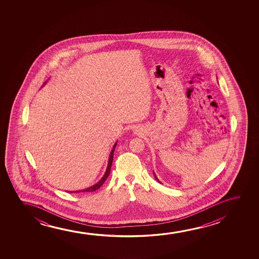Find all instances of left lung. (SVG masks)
Masks as SVG:
<instances>
[{
	"mask_svg": "<svg viewBox=\"0 0 259 259\" xmlns=\"http://www.w3.org/2000/svg\"><path fill=\"white\" fill-rule=\"evenodd\" d=\"M155 177H156V175H155ZM156 181H158V182H160V181H158V180H157V178L156 177Z\"/></svg>",
	"mask_w": 259,
	"mask_h": 259,
	"instance_id": "1",
	"label": "left lung"
}]
</instances>
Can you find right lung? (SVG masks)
Wrapping results in <instances>:
<instances>
[{"label":"right lung","mask_w":259,"mask_h":259,"mask_svg":"<svg viewBox=\"0 0 259 259\" xmlns=\"http://www.w3.org/2000/svg\"><path fill=\"white\" fill-rule=\"evenodd\" d=\"M116 145H117V143H115V145H114L113 149H112V151L110 153V159H109V163H108V167H107L106 172L104 174V176L102 178V180L99 181V182H97L96 185H94L92 187H90V188H85L84 190H81V191H76V193H80V192H94L97 190L98 188H101L102 186H103V183L105 182V181L107 180V178L109 177V175L110 174V168H111V164H112V161H113V154L114 150H115V148H116ZM71 193V192H70Z\"/></svg>","instance_id":"obj_1"}]
</instances>
